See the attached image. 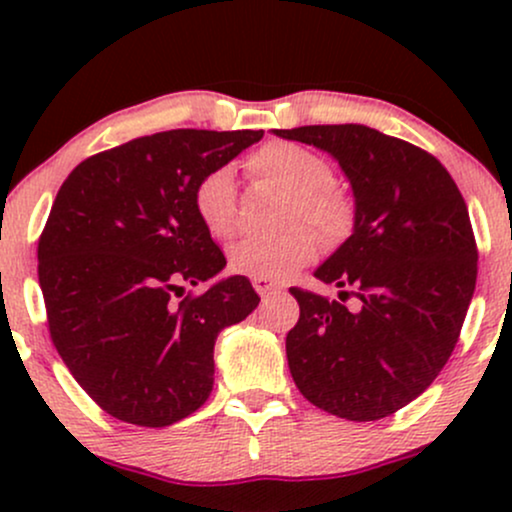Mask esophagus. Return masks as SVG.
Returning a JSON list of instances; mask_svg holds the SVG:
<instances>
[{"label":"esophagus","instance_id":"esophagus-1","mask_svg":"<svg viewBox=\"0 0 512 512\" xmlns=\"http://www.w3.org/2000/svg\"><path fill=\"white\" fill-rule=\"evenodd\" d=\"M252 286H255V291L260 293L262 298L276 296V293L284 291V286L276 284V281H267V279H252Z\"/></svg>","mask_w":512,"mask_h":512}]
</instances>
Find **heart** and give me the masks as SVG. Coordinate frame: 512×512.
Listing matches in <instances>:
<instances>
[{
	"mask_svg": "<svg viewBox=\"0 0 512 512\" xmlns=\"http://www.w3.org/2000/svg\"><path fill=\"white\" fill-rule=\"evenodd\" d=\"M250 175L269 180L291 192L289 226L291 231L274 238H245L228 252L233 274L248 279L281 281L308 264L320 250V236L313 223L330 243H339L351 233L356 209L351 197L332 185V166L325 156L308 146L293 142H267L252 151L245 161ZM197 219L216 240H226L238 226V190L231 168H214L202 175L192 192Z\"/></svg>",
	"mask_w": 512,
	"mask_h": 512,
	"instance_id": "b5f03b06",
	"label": "heart"
}]
</instances>
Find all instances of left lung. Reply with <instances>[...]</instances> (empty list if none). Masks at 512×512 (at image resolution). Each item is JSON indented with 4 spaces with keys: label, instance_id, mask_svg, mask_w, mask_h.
Wrapping results in <instances>:
<instances>
[{
    "label": "left lung",
    "instance_id": "1",
    "mask_svg": "<svg viewBox=\"0 0 512 512\" xmlns=\"http://www.w3.org/2000/svg\"><path fill=\"white\" fill-rule=\"evenodd\" d=\"M339 161L354 233L315 276L339 298L291 289L301 305L286 358L301 395L339 419L378 421L426 390L455 349L477 286L467 204L436 156L363 125L276 129Z\"/></svg>",
    "mask_w": 512,
    "mask_h": 512
}]
</instances>
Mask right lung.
Masks as SVG:
<instances>
[{"mask_svg": "<svg viewBox=\"0 0 512 512\" xmlns=\"http://www.w3.org/2000/svg\"><path fill=\"white\" fill-rule=\"evenodd\" d=\"M262 129H170L101 151L62 182L38 240V281L57 354L115 419L163 428L207 402L214 342L260 303L245 276L204 291L226 257L192 192Z\"/></svg>", "mask_w": 512, "mask_h": 512, "instance_id": "1", "label": "right lung"}]
</instances>
